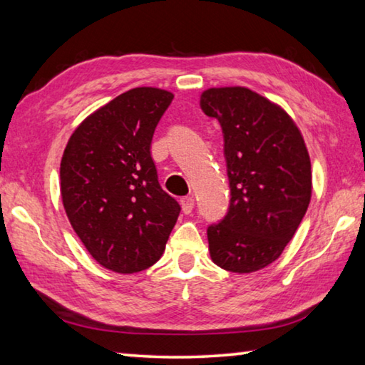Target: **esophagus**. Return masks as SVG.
<instances>
[{"instance_id":"34e87169","label":"esophagus","mask_w":365,"mask_h":365,"mask_svg":"<svg viewBox=\"0 0 365 365\" xmlns=\"http://www.w3.org/2000/svg\"><path fill=\"white\" fill-rule=\"evenodd\" d=\"M180 205H182L183 212L185 214H190L191 211H193V207H195V197L185 196V197H182V200H180Z\"/></svg>"}]
</instances>
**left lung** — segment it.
<instances>
[{"label": "left lung", "mask_w": 365, "mask_h": 365, "mask_svg": "<svg viewBox=\"0 0 365 365\" xmlns=\"http://www.w3.org/2000/svg\"><path fill=\"white\" fill-rule=\"evenodd\" d=\"M200 104L224 132L232 190L225 219L207 228L209 255L220 269L252 274L298 230L312 196L311 158L292 115L246 86H212Z\"/></svg>", "instance_id": "8db88e82"}]
</instances>
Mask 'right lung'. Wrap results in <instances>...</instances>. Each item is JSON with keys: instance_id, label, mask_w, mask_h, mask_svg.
Wrapping results in <instances>:
<instances>
[{"instance_id": "obj_1", "label": "right lung", "mask_w": 365, "mask_h": 365, "mask_svg": "<svg viewBox=\"0 0 365 365\" xmlns=\"http://www.w3.org/2000/svg\"><path fill=\"white\" fill-rule=\"evenodd\" d=\"M174 93L137 86L78 123L61 159V197L86 251L104 269L137 274L159 261L180 206L160 188L154 128Z\"/></svg>"}]
</instances>
